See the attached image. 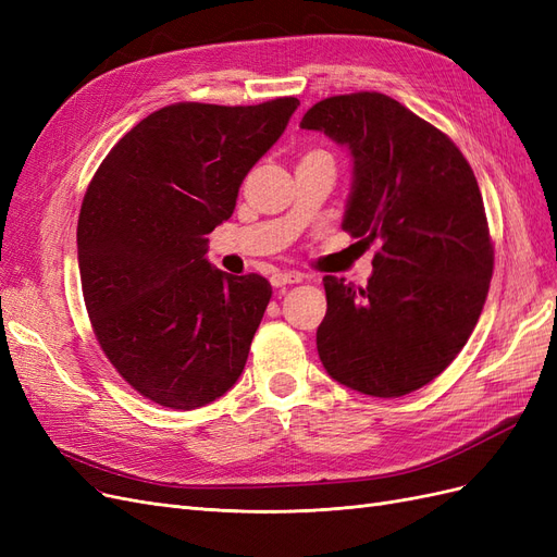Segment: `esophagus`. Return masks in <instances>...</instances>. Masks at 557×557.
Returning a JSON list of instances; mask_svg holds the SVG:
<instances>
[{
  "mask_svg": "<svg viewBox=\"0 0 557 557\" xmlns=\"http://www.w3.org/2000/svg\"><path fill=\"white\" fill-rule=\"evenodd\" d=\"M272 285L274 288H283V285H293V283H301L305 281V276H301L299 272H274L272 274Z\"/></svg>",
  "mask_w": 557,
  "mask_h": 557,
  "instance_id": "1",
  "label": "esophagus"
}]
</instances>
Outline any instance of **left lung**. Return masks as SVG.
Returning a JSON list of instances; mask_svg holds the SVG:
<instances>
[{
    "mask_svg": "<svg viewBox=\"0 0 557 557\" xmlns=\"http://www.w3.org/2000/svg\"><path fill=\"white\" fill-rule=\"evenodd\" d=\"M299 127L348 150L342 227L379 242L364 288L323 278L320 362L350 391L409 395L462 350L491 288L493 244L476 176L444 132L381 92L327 97Z\"/></svg>",
    "mask_w": 557,
    "mask_h": 557,
    "instance_id": "left-lung-1",
    "label": "left lung"
}]
</instances>
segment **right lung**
<instances>
[{
  "label": "right lung",
  "instance_id": "obj_1",
  "mask_svg": "<svg viewBox=\"0 0 557 557\" xmlns=\"http://www.w3.org/2000/svg\"><path fill=\"white\" fill-rule=\"evenodd\" d=\"M297 107V97L164 107L88 185L76 244L90 323L117 374L160 407H205L244 372L272 285L215 269L207 237Z\"/></svg>",
  "mask_w": 557,
  "mask_h": 557
}]
</instances>
